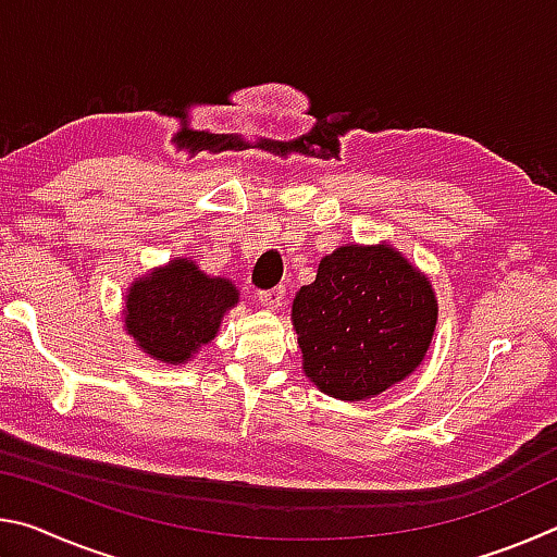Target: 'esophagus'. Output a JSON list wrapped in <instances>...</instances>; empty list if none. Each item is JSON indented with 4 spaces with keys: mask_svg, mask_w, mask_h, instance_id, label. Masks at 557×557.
I'll return each mask as SVG.
<instances>
[{
    "mask_svg": "<svg viewBox=\"0 0 557 557\" xmlns=\"http://www.w3.org/2000/svg\"><path fill=\"white\" fill-rule=\"evenodd\" d=\"M258 299H260V305L262 307H268V309H277L282 301H285V287H272V289H260L258 292Z\"/></svg>",
    "mask_w": 557,
    "mask_h": 557,
    "instance_id": "obj_1",
    "label": "esophagus"
}]
</instances>
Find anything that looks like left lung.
Instances as JSON below:
<instances>
[{
  "label": "left lung",
  "instance_id": "left-lung-1",
  "mask_svg": "<svg viewBox=\"0 0 557 557\" xmlns=\"http://www.w3.org/2000/svg\"><path fill=\"white\" fill-rule=\"evenodd\" d=\"M317 388L342 400L379 395L418 369L437 324L425 275L388 245H344L319 262L292 305Z\"/></svg>",
  "mask_w": 557,
  "mask_h": 557
}]
</instances>
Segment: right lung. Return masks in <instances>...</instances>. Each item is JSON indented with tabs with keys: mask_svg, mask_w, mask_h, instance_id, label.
Here are the masks:
<instances>
[{
	"mask_svg": "<svg viewBox=\"0 0 557 557\" xmlns=\"http://www.w3.org/2000/svg\"><path fill=\"white\" fill-rule=\"evenodd\" d=\"M235 301L238 289L228 280L203 275L186 258L174 260L132 285L127 334L157 361L184 363L211 342Z\"/></svg>",
	"mask_w": 557,
	"mask_h": 557,
	"instance_id": "1",
	"label": "right lung"
}]
</instances>
